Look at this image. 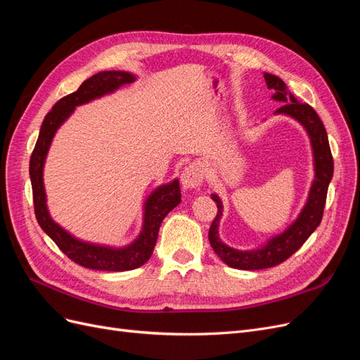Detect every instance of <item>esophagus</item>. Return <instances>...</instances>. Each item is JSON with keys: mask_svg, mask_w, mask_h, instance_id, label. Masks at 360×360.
I'll return each mask as SVG.
<instances>
[{"mask_svg": "<svg viewBox=\"0 0 360 360\" xmlns=\"http://www.w3.org/2000/svg\"><path fill=\"white\" fill-rule=\"evenodd\" d=\"M204 180V167L198 162H192L181 172V186L184 189L198 188Z\"/></svg>", "mask_w": 360, "mask_h": 360, "instance_id": "1", "label": "esophagus"}]
</instances>
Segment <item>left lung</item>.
Returning a JSON list of instances; mask_svg holds the SVG:
<instances>
[{
	"label": "left lung",
	"instance_id": "8db88e82",
	"mask_svg": "<svg viewBox=\"0 0 360 360\" xmlns=\"http://www.w3.org/2000/svg\"><path fill=\"white\" fill-rule=\"evenodd\" d=\"M264 79L267 89L274 90L271 99L282 103L275 111V114L290 115L307 129L314 151L315 179L312 181L308 201L304 204L297 219L284 233L271 237L264 246L254 250H237L221 242L217 230H219V221L222 216V202L216 193L212 195V200L217 205V214L209 230L210 245L216 255L225 264L240 270H259L278 266L284 263L287 258H290L308 240V237L321 222L326 197H328V188L333 176V158L329 146L328 132H326L319 114L308 103L299 102L288 91L285 82L278 78V76L264 73Z\"/></svg>",
	"mask_w": 360,
	"mask_h": 360
}]
</instances>
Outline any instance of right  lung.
I'll list each match as a JSON object with an SVG mask.
<instances>
[{"label": "right lung", "mask_w": 360, "mask_h": 360, "mask_svg": "<svg viewBox=\"0 0 360 360\" xmlns=\"http://www.w3.org/2000/svg\"><path fill=\"white\" fill-rule=\"evenodd\" d=\"M134 81L135 76L132 73L120 70L99 72L84 81L78 90L64 96L46 114L40 127L36 147L32 150L30 159L32 201H34V213L40 228L72 261L86 269L124 271L147 263L156 246L159 226L163 217L181 201L179 180H174L169 184H163V186L158 188L146 201L144 225L141 234L132 245L120 249L81 242L70 236L66 230H63L49 216L45 186H43V165H45L48 150L57 129L66 122V118L78 105L97 99V97L103 94L112 93L122 85Z\"/></svg>", "instance_id": "right-lung-1"}]
</instances>
